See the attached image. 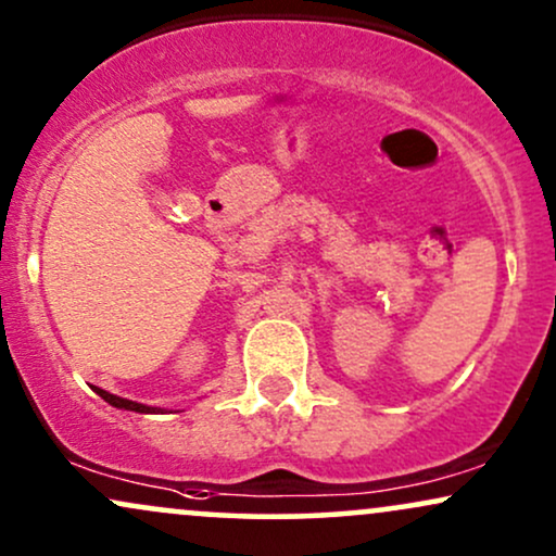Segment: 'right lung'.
Returning <instances> with one entry per match:
<instances>
[{
    "label": "right lung",
    "mask_w": 556,
    "mask_h": 556,
    "mask_svg": "<svg viewBox=\"0 0 556 556\" xmlns=\"http://www.w3.org/2000/svg\"><path fill=\"white\" fill-rule=\"evenodd\" d=\"M96 393L103 397V401L106 403H111V406H116V408H127V410H137V414H150V406H142V403H135V401H127V397H119V395H111V393H106V390H101V388H96Z\"/></svg>",
    "instance_id": "1"
}]
</instances>
